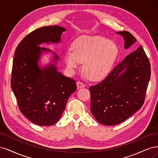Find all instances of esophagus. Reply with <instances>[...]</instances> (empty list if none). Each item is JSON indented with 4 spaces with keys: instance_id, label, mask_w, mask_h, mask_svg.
Instances as JSON below:
<instances>
[{
    "instance_id": "esophagus-1",
    "label": "esophagus",
    "mask_w": 158,
    "mask_h": 158,
    "mask_svg": "<svg viewBox=\"0 0 158 158\" xmlns=\"http://www.w3.org/2000/svg\"><path fill=\"white\" fill-rule=\"evenodd\" d=\"M77 88L79 89V88H84L85 86V84L82 83V82H80V81H78V82H77Z\"/></svg>"
}]
</instances>
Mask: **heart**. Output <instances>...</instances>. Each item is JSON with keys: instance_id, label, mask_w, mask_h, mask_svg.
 Segmentation results:
<instances>
[{"instance_id": "b5f03b06", "label": "heart", "mask_w": 158, "mask_h": 158, "mask_svg": "<svg viewBox=\"0 0 158 158\" xmlns=\"http://www.w3.org/2000/svg\"><path fill=\"white\" fill-rule=\"evenodd\" d=\"M64 55L66 66L73 72L80 68L94 80L104 79L111 72L118 55L117 45L102 36H82L77 38Z\"/></svg>"}]
</instances>
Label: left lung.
<instances>
[{"label": "left lung", "mask_w": 158, "mask_h": 158, "mask_svg": "<svg viewBox=\"0 0 158 158\" xmlns=\"http://www.w3.org/2000/svg\"><path fill=\"white\" fill-rule=\"evenodd\" d=\"M125 40V49L136 41L130 32H117ZM151 67L142 47L127 55L101 82L89 87L91 112L97 121L115 125L139 110L144 102Z\"/></svg>", "instance_id": "obj_1"}]
</instances>
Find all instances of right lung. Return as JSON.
Wrapping results in <instances>:
<instances>
[{
	"mask_svg": "<svg viewBox=\"0 0 158 158\" xmlns=\"http://www.w3.org/2000/svg\"><path fill=\"white\" fill-rule=\"evenodd\" d=\"M64 27L44 26L31 31L20 41L14 52L11 88L20 111L35 125L51 126L59 120L70 95L76 90V81L57 71L59 56L40 68L41 52H52L41 47L42 43L60 42Z\"/></svg>",
	"mask_w": 158,
	"mask_h": 158,
	"instance_id": "obj_1",
	"label": "right lung"
}]
</instances>
